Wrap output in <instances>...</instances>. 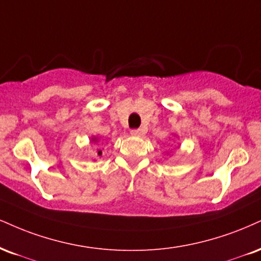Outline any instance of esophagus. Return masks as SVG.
<instances>
[{
  "instance_id": "obj_1",
  "label": "esophagus",
  "mask_w": 261,
  "mask_h": 261,
  "mask_svg": "<svg viewBox=\"0 0 261 261\" xmlns=\"http://www.w3.org/2000/svg\"><path fill=\"white\" fill-rule=\"evenodd\" d=\"M143 134L144 131L142 128H134V130H131V135H133V136H142Z\"/></svg>"
}]
</instances>
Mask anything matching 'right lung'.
Masks as SVG:
<instances>
[{
    "mask_svg": "<svg viewBox=\"0 0 261 261\" xmlns=\"http://www.w3.org/2000/svg\"><path fill=\"white\" fill-rule=\"evenodd\" d=\"M98 137H97V136H93V137H91V143H93V142H95V143H97V142H98ZM97 155H98V156H100V155H102V150H98V149H97Z\"/></svg>",
    "mask_w": 261,
    "mask_h": 261,
    "instance_id": "right-lung-1",
    "label": "right lung"
}]
</instances>
